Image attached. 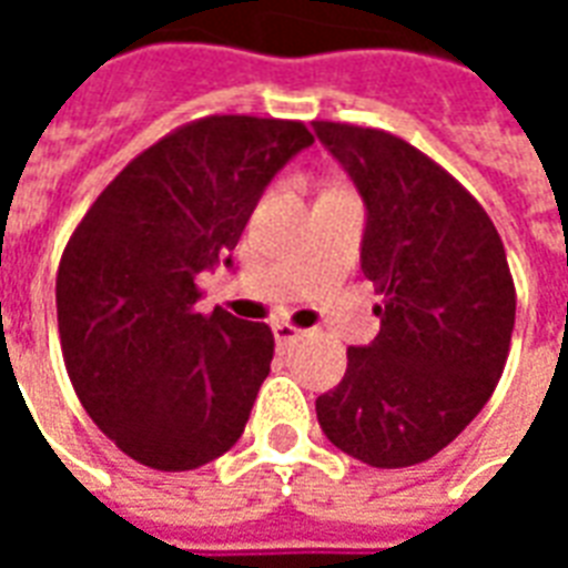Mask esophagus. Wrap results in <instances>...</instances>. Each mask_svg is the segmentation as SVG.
I'll return each instance as SVG.
<instances>
[{"mask_svg": "<svg viewBox=\"0 0 568 568\" xmlns=\"http://www.w3.org/2000/svg\"><path fill=\"white\" fill-rule=\"evenodd\" d=\"M301 334L304 332H301L297 325H292V322H273V337H276V344H292Z\"/></svg>", "mask_w": 568, "mask_h": 568, "instance_id": "obj_1", "label": "esophagus"}]
</instances>
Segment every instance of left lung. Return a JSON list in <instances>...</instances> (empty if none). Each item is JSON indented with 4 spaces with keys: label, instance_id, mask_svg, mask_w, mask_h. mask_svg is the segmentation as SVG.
Here are the masks:
<instances>
[{
    "label": "left lung",
    "instance_id": "obj_1",
    "mask_svg": "<svg viewBox=\"0 0 568 568\" xmlns=\"http://www.w3.org/2000/svg\"><path fill=\"white\" fill-rule=\"evenodd\" d=\"M368 206L362 273L381 334L346 349L316 398L334 447L374 468L432 459L496 389L514 332V276L484 206L440 163L377 128L313 121Z\"/></svg>",
    "mask_w": 568,
    "mask_h": 568
}]
</instances>
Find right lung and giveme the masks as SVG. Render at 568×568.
I'll return each instance as SVG.
<instances>
[{
	"instance_id": "right-lung-1",
	"label": "right lung",
	"mask_w": 568,
	"mask_h": 568,
	"mask_svg": "<svg viewBox=\"0 0 568 568\" xmlns=\"http://www.w3.org/2000/svg\"><path fill=\"white\" fill-rule=\"evenodd\" d=\"M301 121L206 115L170 130L103 187L57 267L72 389L109 440L158 471L231 450L271 374L273 332L200 313V271L236 246Z\"/></svg>"
}]
</instances>
